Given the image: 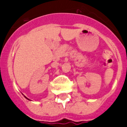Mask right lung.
I'll return each mask as SVG.
<instances>
[{"mask_svg": "<svg viewBox=\"0 0 127 127\" xmlns=\"http://www.w3.org/2000/svg\"><path fill=\"white\" fill-rule=\"evenodd\" d=\"M27 98V99H29V98Z\"/></svg>", "mask_w": 127, "mask_h": 127, "instance_id": "obj_1", "label": "right lung"}]
</instances>
